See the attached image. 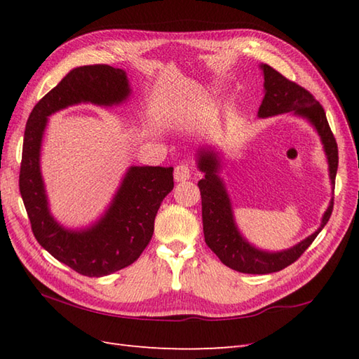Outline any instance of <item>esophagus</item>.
<instances>
[{"label": "esophagus", "mask_w": 359, "mask_h": 359, "mask_svg": "<svg viewBox=\"0 0 359 359\" xmlns=\"http://www.w3.org/2000/svg\"><path fill=\"white\" fill-rule=\"evenodd\" d=\"M190 175H192V170H190V165L181 163L177 167H175V172H173V177L175 181H187L190 178Z\"/></svg>", "instance_id": "esophagus-1"}]
</instances>
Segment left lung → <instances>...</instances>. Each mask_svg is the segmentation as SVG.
<instances>
[{"label": "left lung", "instance_id": "1", "mask_svg": "<svg viewBox=\"0 0 359 359\" xmlns=\"http://www.w3.org/2000/svg\"><path fill=\"white\" fill-rule=\"evenodd\" d=\"M263 77H265V97L259 108L260 118L276 116L292 111L309 119L323 139L324 149L330 164V180L334 184L336 172H338V144L328 126L327 116L323 105L314 99L313 94L297 85L292 80L282 76L279 71L262 65ZM198 167L204 173V178L198 181L201 192L203 210V231L206 245L217 254L226 266L246 274H269L290 266L306 251L318 233L323 231L333 212V200L325 210L320 228L306 237L301 243L280 252H265L251 246L243 240L236 228L232 218L229 196L226 194L222 180L218 178V159L212 151H201Z\"/></svg>", "mask_w": 359, "mask_h": 359}]
</instances>
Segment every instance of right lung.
<instances>
[{"mask_svg":"<svg viewBox=\"0 0 359 359\" xmlns=\"http://www.w3.org/2000/svg\"><path fill=\"white\" fill-rule=\"evenodd\" d=\"M130 94L126 72L109 65L69 71L29 114L20 165V194L36 241L76 273L102 277L139 259L150 243L155 217L173 189V167H131L102 220L86 231L58 226L48 210L40 175V145L48 116L80 102L113 105Z\"/></svg>","mask_w":359,"mask_h":359,"instance_id":"right-lung-1","label":"right lung"}]
</instances>
